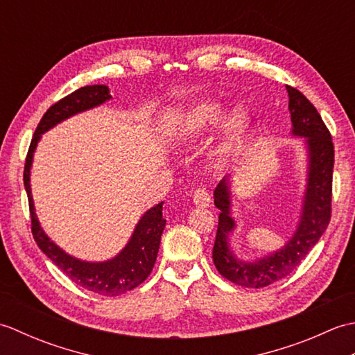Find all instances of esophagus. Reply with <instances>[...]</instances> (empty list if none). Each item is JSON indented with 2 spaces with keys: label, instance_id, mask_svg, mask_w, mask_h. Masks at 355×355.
Segmentation results:
<instances>
[{
  "label": "esophagus",
  "instance_id": "obj_1",
  "mask_svg": "<svg viewBox=\"0 0 355 355\" xmlns=\"http://www.w3.org/2000/svg\"><path fill=\"white\" fill-rule=\"evenodd\" d=\"M210 193L206 189H197L193 192V202L197 207H209L210 206Z\"/></svg>",
  "mask_w": 355,
  "mask_h": 355
}]
</instances>
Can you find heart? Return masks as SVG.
Masks as SVG:
<instances>
[{"label": "heart", "mask_w": 355, "mask_h": 355, "mask_svg": "<svg viewBox=\"0 0 355 355\" xmlns=\"http://www.w3.org/2000/svg\"><path fill=\"white\" fill-rule=\"evenodd\" d=\"M221 123V137L214 154L220 162H229L244 148L253 131V116L245 107H236L229 112L227 105L220 101L195 102L177 119L175 130L183 140L197 141L206 139Z\"/></svg>", "instance_id": "obj_1"}]
</instances>
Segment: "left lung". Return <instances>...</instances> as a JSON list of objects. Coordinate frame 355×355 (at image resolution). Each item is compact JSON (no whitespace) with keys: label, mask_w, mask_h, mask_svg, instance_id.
<instances>
[{"label":"left lung","mask_w":355,"mask_h":355,"mask_svg":"<svg viewBox=\"0 0 355 355\" xmlns=\"http://www.w3.org/2000/svg\"><path fill=\"white\" fill-rule=\"evenodd\" d=\"M286 92L290 97L291 134L304 139L308 158L302 209L293 236L284 247L263 258L254 261L239 259L229 244V236L236 229V221L232 216L229 175L218 183L214 193L215 206L220 209L212 250L215 267L230 282L247 288H261L288 276L318 244L331 220L334 168L331 134L314 105L299 89L286 87Z\"/></svg>","instance_id":"obj_1"}]
</instances>
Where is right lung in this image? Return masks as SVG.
Instances as JSON below:
<instances>
[{
  "label": "right lung",
  "instance_id": "add662e5",
  "mask_svg": "<svg viewBox=\"0 0 355 355\" xmlns=\"http://www.w3.org/2000/svg\"><path fill=\"white\" fill-rule=\"evenodd\" d=\"M110 99L111 94L107 85H87L64 97L47 110L30 143L24 166V187L28 197L30 216H32V233L37 247L82 288L102 294V296H119L139 286L153 271L166 225L163 201L143 214L128 244L114 258L102 262H89L64 252L47 236L37 221L32 187H30V169H32L33 154L41 135L71 116L93 110Z\"/></svg>",
  "mask_w": 355,
  "mask_h": 355
}]
</instances>
